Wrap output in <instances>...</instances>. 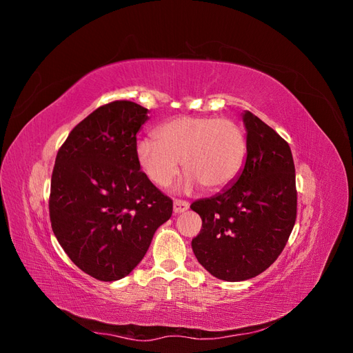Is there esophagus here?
Segmentation results:
<instances>
[{
	"mask_svg": "<svg viewBox=\"0 0 353 353\" xmlns=\"http://www.w3.org/2000/svg\"><path fill=\"white\" fill-rule=\"evenodd\" d=\"M190 208L188 201L184 200H174V213H183Z\"/></svg>",
	"mask_w": 353,
	"mask_h": 353,
	"instance_id": "34e87169",
	"label": "esophagus"
}]
</instances>
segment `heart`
I'll use <instances>...</instances> for the list:
<instances>
[{
	"label": "heart",
	"instance_id": "obj_1",
	"mask_svg": "<svg viewBox=\"0 0 353 353\" xmlns=\"http://www.w3.org/2000/svg\"><path fill=\"white\" fill-rule=\"evenodd\" d=\"M248 143L241 126L227 117L179 116L160 125L153 140L137 144L138 165L157 187L166 188L183 162L185 187L208 191L230 185L240 174Z\"/></svg>",
	"mask_w": 353,
	"mask_h": 353
}]
</instances>
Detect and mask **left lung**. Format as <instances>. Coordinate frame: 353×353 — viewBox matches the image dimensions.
Masks as SVG:
<instances>
[{"label":"left lung","instance_id":"left-lung-1","mask_svg":"<svg viewBox=\"0 0 353 353\" xmlns=\"http://www.w3.org/2000/svg\"><path fill=\"white\" fill-rule=\"evenodd\" d=\"M248 154L231 185L191 205L201 230L191 241L199 263L213 276L244 281L275 262L296 221L292 150L272 128L243 113Z\"/></svg>","mask_w":353,"mask_h":353}]
</instances>
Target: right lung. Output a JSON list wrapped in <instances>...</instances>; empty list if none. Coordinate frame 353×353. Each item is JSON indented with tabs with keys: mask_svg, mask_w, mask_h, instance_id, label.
<instances>
[{
	"mask_svg": "<svg viewBox=\"0 0 353 353\" xmlns=\"http://www.w3.org/2000/svg\"><path fill=\"white\" fill-rule=\"evenodd\" d=\"M147 114L132 101L101 105L73 128L56 157L52 231L70 261L100 281L131 274L172 215V200L137 160V134Z\"/></svg>",
	"mask_w": 353,
	"mask_h": 353,
	"instance_id": "1",
	"label": "right lung"
}]
</instances>
